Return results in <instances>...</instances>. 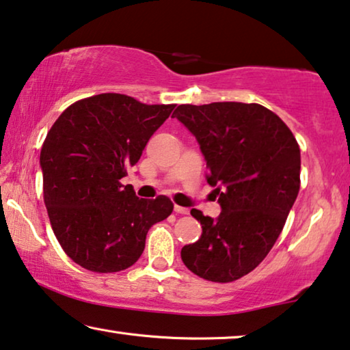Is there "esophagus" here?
Listing matches in <instances>:
<instances>
[{
  "instance_id": "esophagus-1",
  "label": "esophagus",
  "mask_w": 350,
  "mask_h": 350,
  "mask_svg": "<svg viewBox=\"0 0 350 350\" xmlns=\"http://www.w3.org/2000/svg\"><path fill=\"white\" fill-rule=\"evenodd\" d=\"M174 210H175V213H178V215H187V213H189V210L185 208V206H180V205H175Z\"/></svg>"
}]
</instances>
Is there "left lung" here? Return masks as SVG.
<instances>
[{"label": "left lung", "mask_w": 350, "mask_h": 350, "mask_svg": "<svg viewBox=\"0 0 350 350\" xmlns=\"http://www.w3.org/2000/svg\"><path fill=\"white\" fill-rule=\"evenodd\" d=\"M172 118L194 135L206 161L219 216H204L202 235L181 250L185 265L213 282L254 270L280 237L300 191V146L276 113L259 104H183Z\"/></svg>", "instance_id": "left-lung-1"}]
</instances>
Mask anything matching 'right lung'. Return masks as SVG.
I'll list each match as a JSON object with an SVG mask.
<instances>
[{
  "label": "right lung",
  "mask_w": 350,
  "mask_h": 350,
  "mask_svg": "<svg viewBox=\"0 0 350 350\" xmlns=\"http://www.w3.org/2000/svg\"><path fill=\"white\" fill-rule=\"evenodd\" d=\"M174 107L104 93L69 105L50 128L39 159L44 202L55 237L80 267L113 273L134 265L150 227L174 210L169 197L139 199L121 185Z\"/></svg>",
  "instance_id": "add662e5"
}]
</instances>
